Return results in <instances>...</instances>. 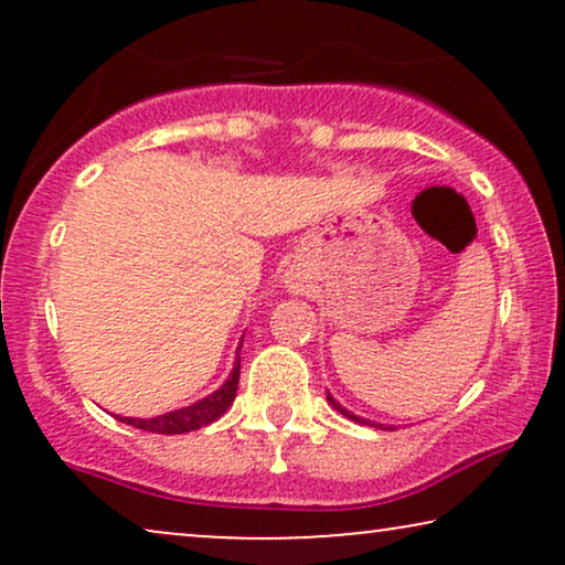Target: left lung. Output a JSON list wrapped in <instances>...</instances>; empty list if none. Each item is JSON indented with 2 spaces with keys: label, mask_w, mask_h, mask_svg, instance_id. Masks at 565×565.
Returning a JSON list of instances; mask_svg holds the SVG:
<instances>
[{
  "label": "left lung",
  "mask_w": 565,
  "mask_h": 565,
  "mask_svg": "<svg viewBox=\"0 0 565 565\" xmlns=\"http://www.w3.org/2000/svg\"><path fill=\"white\" fill-rule=\"evenodd\" d=\"M327 398H329V404H331V406H334V408H337V412H339V414H344V416H347V419H354V422H362V419H360V416H354V414H350V412H347V408H344V406H342V404H339V401H334V398H331V396H329V393H327ZM373 427H375V424H373Z\"/></svg>",
  "instance_id": "left-lung-1"
}]
</instances>
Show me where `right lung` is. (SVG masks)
I'll return each mask as SVG.
<instances>
[{"mask_svg":"<svg viewBox=\"0 0 565 565\" xmlns=\"http://www.w3.org/2000/svg\"><path fill=\"white\" fill-rule=\"evenodd\" d=\"M238 370H242V360L236 358L234 373H231L228 381L223 383L218 391L211 393V396L203 401H198V404L180 408V412L153 416V419H130V416H118V419L130 424V427L136 429L153 431V435H184V431L205 427V424H211L218 419V416L226 414V408L234 404L236 388H238Z\"/></svg>","mask_w":565,"mask_h":565,"instance_id":"add662e5","label":"right lung"}]
</instances>
